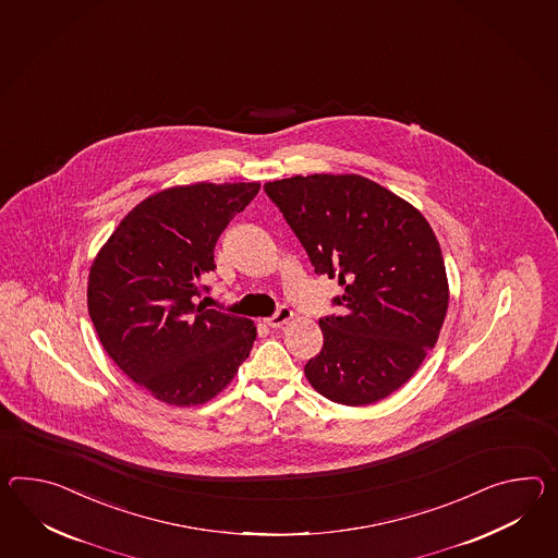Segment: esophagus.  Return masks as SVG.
Instances as JSON below:
<instances>
[{"instance_id": "esophagus-1", "label": "esophagus", "mask_w": 558, "mask_h": 558, "mask_svg": "<svg viewBox=\"0 0 558 558\" xmlns=\"http://www.w3.org/2000/svg\"><path fill=\"white\" fill-rule=\"evenodd\" d=\"M294 318V313L288 306H280L274 316L266 318V325L270 328H282L286 323H290Z\"/></svg>"}]
</instances>
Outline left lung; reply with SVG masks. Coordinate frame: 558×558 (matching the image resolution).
<instances>
[{
    "label": "left lung",
    "mask_w": 558,
    "mask_h": 558,
    "mask_svg": "<svg viewBox=\"0 0 558 558\" xmlns=\"http://www.w3.org/2000/svg\"><path fill=\"white\" fill-rule=\"evenodd\" d=\"M264 191L313 262L339 278L340 316L318 320L325 344L304 375L340 405L363 408L403 387L448 314L441 247L422 211L361 175H296Z\"/></svg>",
    "instance_id": "8db88e82"
}]
</instances>
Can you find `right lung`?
Listing matches in <instances>:
<instances>
[{"label":"right lung","instance_id":"1","mask_svg":"<svg viewBox=\"0 0 558 558\" xmlns=\"http://www.w3.org/2000/svg\"><path fill=\"white\" fill-rule=\"evenodd\" d=\"M259 183H193L135 205L88 274V314L110 359L167 405H202L247 359L256 325L197 302L214 247Z\"/></svg>","mask_w":558,"mask_h":558}]
</instances>
